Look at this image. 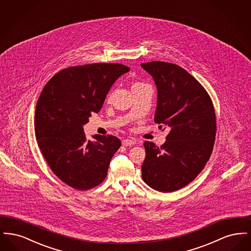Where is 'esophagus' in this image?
Here are the masks:
<instances>
[{
    "label": "esophagus",
    "mask_w": 251,
    "mask_h": 251,
    "mask_svg": "<svg viewBox=\"0 0 251 251\" xmlns=\"http://www.w3.org/2000/svg\"><path fill=\"white\" fill-rule=\"evenodd\" d=\"M134 144H135V142L132 141L131 139H124V140H122V145L124 147H131V146H133Z\"/></svg>",
    "instance_id": "obj_1"
}]
</instances>
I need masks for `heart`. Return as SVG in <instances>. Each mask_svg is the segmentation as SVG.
Returning a JSON list of instances; mask_svg holds the SVG:
<instances>
[{
  "label": "heart",
  "instance_id": "obj_1",
  "mask_svg": "<svg viewBox=\"0 0 251 251\" xmlns=\"http://www.w3.org/2000/svg\"><path fill=\"white\" fill-rule=\"evenodd\" d=\"M138 84H144L143 83H135L133 85H138Z\"/></svg>",
  "mask_w": 251,
  "mask_h": 251
}]
</instances>
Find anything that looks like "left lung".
I'll use <instances>...</instances> for the list:
<instances>
[{
  "instance_id": "obj_1",
  "label": "left lung",
  "mask_w": 251,
  "mask_h": 251,
  "mask_svg": "<svg viewBox=\"0 0 251 251\" xmlns=\"http://www.w3.org/2000/svg\"><path fill=\"white\" fill-rule=\"evenodd\" d=\"M141 67L157 88L154 121L170 130L160 148L144 143L143 180L159 192H174L195 179L205 167L215 143L213 102L190 73L171 63L153 61Z\"/></svg>"
}]
</instances>
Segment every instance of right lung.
<instances>
[{"instance_id": "1", "label": "right lung", "mask_w": 251, "mask_h": 251, "mask_svg": "<svg viewBox=\"0 0 251 251\" xmlns=\"http://www.w3.org/2000/svg\"><path fill=\"white\" fill-rule=\"evenodd\" d=\"M130 69L120 64H91L65 69L44 86L36 103L35 131L52 172L77 190L100 184L120 149L114 135L87 140L84 126L98 113L114 83Z\"/></svg>"}]
</instances>
